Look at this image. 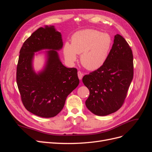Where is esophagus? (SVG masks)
<instances>
[{
    "label": "esophagus",
    "instance_id": "esophagus-1",
    "mask_svg": "<svg viewBox=\"0 0 152 152\" xmlns=\"http://www.w3.org/2000/svg\"><path fill=\"white\" fill-rule=\"evenodd\" d=\"M78 77H79V79L80 80H82V77H83V73H82L80 71H79L78 72Z\"/></svg>",
    "mask_w": 152,
    "mask_h": 152
}]
</instances>
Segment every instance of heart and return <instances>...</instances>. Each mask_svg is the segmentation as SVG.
<instances>
[{"label":"heart","mask_w":152,"mask_h":152,"mask_svg":"<svg viewBox=\"0 0 152 152\" xmlns=\"http://www.w3.org/2000/svg\"><path fill=\"white\" fill-rule=\"evenodd\" d=\"M113 44L110 34L93 29L78 31L73 35L72 44L66 42L63 54L70 63H74L77 54H80V61L86 68L95 70L102 67L109 56Z\"/></svg>","instance_id":"b5f03b06"}]
</instances>
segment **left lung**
<instances>
[{
	"label": "left lung",
	"mask_w": 152,
	"mask_h": 152,
	"mask_svg": "<svg viewBox=\"0 0 152 152\" xmlns=\"http://www.w3.org/2000/svg\"><path fill=\"white\" fill-rule=\"evenodd\" d=\"M133 55L127 41L119 34L104 65L82 78L89 90L86 107L98 116H105L121 108L133 79Z\"/></svg>",
	"instance_id": "8db88e82"
}]
</instances>
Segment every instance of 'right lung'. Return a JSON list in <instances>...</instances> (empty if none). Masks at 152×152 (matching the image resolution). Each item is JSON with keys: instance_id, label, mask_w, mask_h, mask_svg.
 <instances>
[{"instance_id": "obj_1", "label": "right lung", "mask_w": 152, "mask_h": 152, "mask_svg": "<svg viewBox=\"0 0 152 152\" xmlns=\"http://www.w3.org/2000/svg\"><path fill=\"white\" fill-rule=\"evenodd\" d=\"M60 32L54 26L40 27L23 44L16 70V82L25 108L44 118L60 112L67 96L79 84L75 68H66L57 50L63 48ZM49 49L43 70L37 74L33 68L34 53Z\"/></svg>"}]
</instances>
